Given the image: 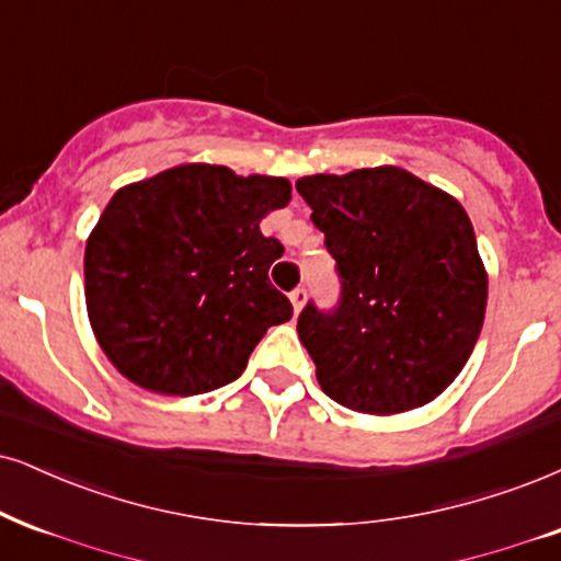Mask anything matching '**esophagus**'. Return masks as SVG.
I'll return each instance as SVG.
<instances>
[{
    "label": "esophagus",
    "instance_id": "1",
    "mask_svg": "<svg viewBox=\"0 0 561 561\" xmlns=\"http://www.w3.org/2000/svg\"><path fill=\"white\" fill-rule=\"evenodd\" d=\"M304 301H307V288H294L291 291V304H294V312L299 314L301 312V307H304Z\"/></svg>",
    "mask_w": 561,
    "mask_h": 561
}]
</instances>
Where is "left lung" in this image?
Masks as SVG:
<instances>
[{"label": "left lung", "instance_id": "obj_1", "mask_svg": "<svg viewBox=\"0 0 561 561\" xmlns=\"http://www.w3.org/2000/svg\"><path fill=\"white\" fill-rule=\"evenodd\" d=\"M333 254L341 296L307 301L299 337L317 382L358 413L426 405L460 375L486 312V270L471 218L396 165L296 182Z\"/></svg>", "mask_w": 561, "mask_h": 561}]
</instances>
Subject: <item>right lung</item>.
I'll use <instances>...</instances> for the list:
<instances>
[{"mask_svg":"<svg viewBox=\"0 0 561 561\" xmlns=\"http://www.w3.org/2000/svg\"><path fill=\"white\" fill-rule=\"evenodd\" d=\"M291 199L278 176L190 163L129 184L85 247V301L103 354L163 396L233 382L294 307L267 278L283 244L260 220Z\"/></svg>","mask_w":561,"mask_h":561,"instance_id":"1","label":"right lung"}]
</instances>
